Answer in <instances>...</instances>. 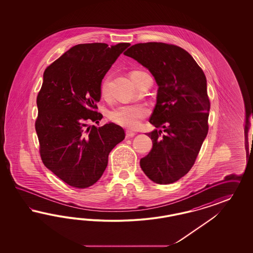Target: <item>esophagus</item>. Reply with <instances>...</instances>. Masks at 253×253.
<instances>
[{
  "mask_svg": "<svg viewBox=\"0 0 253 253\" xmlns=\"http://www.w3.org/2000/svg\"><path fill=\"white\" fill-rule=\"evenodd\" d=\"M126 135L127 137H133L135 135V131L133 130H126Z\"/></svg>",
  "mask_w": 253,
  "mask_h": 253,
  "instance_id": "esophagus-1",
  "label": "esophagus"
}]
</instances>
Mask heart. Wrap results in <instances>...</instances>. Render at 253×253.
Returning <instances> with one entry per match:
<instances>
[{"label":"heart","mask_w":253,"mask_h":253,"mask_svg":"<svg viewBox=\"0 0 253 253\" xmlns=\"http://www.w3.org/2000/svg\"><path fill=\"white\" fill-rule=\"evenodd\" d=\"M145 72L132 71L130 73L131 80ZM108 79L105 78L100 86V92L103 96L107 93ZM147 114V109L142 105H126L116 107L109 113V120L111 122L127 129H135L140 124V121Z\"/></svg>","instance_id":"obj_1"}]
</instances>
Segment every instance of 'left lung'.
Wrapping results in <instances>:
<instances>
[{
	"instance_id": "obj_1",
	"label": "left lung",
	"mask_w": 253,
	"mask_h": 253,
	"mask_svg": "<svg viewBox=\"0 0 253 253\" xmlns=\"http://www.w3.org/2000/svg\"><path fill=\"white\" fill-rule=\"evenodd\" d=\"M124 54L148 69L159 85L149 123L165 133H147L153 146L140 166L155 183L172 184L191 169L207 136L206 76L191 54L174 44L137 43Z\"/></svg>"
}]
</instances>
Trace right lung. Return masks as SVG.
I'll list each match as a JSON object with an SVG mask.
<instances>
[{
	"label": "right lung",
	"mask_w": 253,
	"mask_h": 253,
	"mask_svg": "<svg viewBox=\"0 0 253 253\" xmlns=\"http://www.w3.org/2000/svg\"><path fill=\"white\" fill-rule=\"evenodd\" d=\"M130 46L122 42L82 43L46 68L37 96L35 122L42 163L62 181L76 188L95 184L107 168L108 154L125 138L121 126L101 127L96 103L104 76Z\"/></svg>",
	"instance_id": "add662e5"
}]
</instances>
